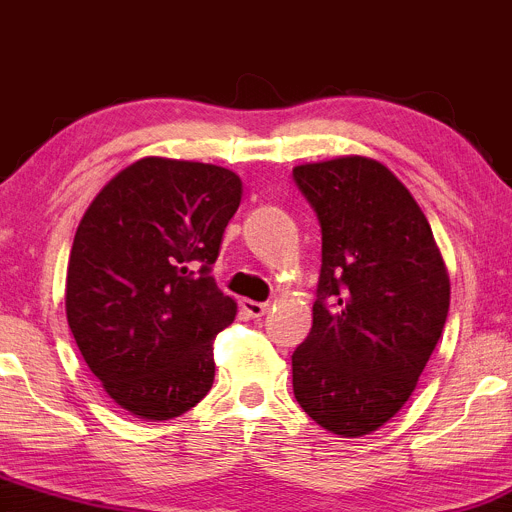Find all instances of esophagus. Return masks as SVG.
Here are the masks:
<instances>
[{
  "instance_id": "1",
  "label": "esophagus",
  "mask_w": 512,
  "mask_h": 512,
  "mask_svg": "<svg viewBox=\"0 0 512 512\" xmlns=\"http://www.w3.org/2000/svg\"><path fill=\"white\" fill-rule=\"evenodd\" d=\"M240 305H243V310L250 317H262L269 310V303H257V301H250V298H245V301Z\"/></svg>"
}]
</instances>
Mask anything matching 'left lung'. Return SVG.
Here are the masks:
<instances>
[{
    "mask_svg": "<svg viewBox=\"0 0 512 512\" xmlns=\"http://www.w3.org/2000/svg\"><path fill=\"white\" fill-rule=\"evenodd\" d=\"M322 233L313 330L293 351V395L344 438L404 407L436 349L450 279L424 211L383 163L363 156L293 168Z\"/></svg>",
    "mask_w": 512,
    "mask_h": 512,
    "instance_id": "left-lung-1",
    "label": "left lung"
}]
</instances>
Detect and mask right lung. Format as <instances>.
<instances>
[{"label": "right lung", "mask_w": 512, "mask_h": 512, "mask_svg": "<svg viewBox=\"0 0 512 512\" xmlns=\"http://www.w3.org/2000/svg\"><path fill=\"white\" fill-rule=\"evenodd\" d=\"M243 197L231 170L142 158L76 228L67 320L105 392L137 419L185 414L214 383V337L236 317L211 264Z\"/></svg>", "instance_id": "1"}]
</instances>
